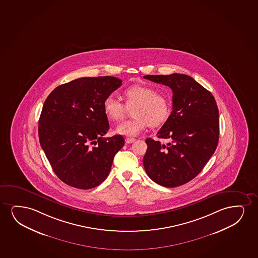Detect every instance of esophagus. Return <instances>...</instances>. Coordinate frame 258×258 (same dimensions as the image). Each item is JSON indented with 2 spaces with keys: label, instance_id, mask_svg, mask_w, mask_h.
<instances>
[{
  "label": "esophagus",
  "instance_id": "esophagus-1",
  "mask_svg": "<svg viewBox=\"0 0 258 258\" xmlns=\"http://www.w3.org/2000/svg\"><path fill=\"white\" fill-rule=\"evenodd\" d=\"M125 142H126V144H132L136 142V138H127L125 139Z\"/></svg>",
  "mask_w": 258,
  "mask_h": 258
}]
</instances>
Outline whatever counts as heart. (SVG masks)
<instances>
[{"label":"heart","mask_w":258,"mask_h":258,"mask_svg":"<svg viewBox=\"0 0 258 258\" xmlns=\"http://www.w3.org/2000/svg\"><path fill=\"white\" fill-rule=\"evenodd\" d=\"M126 104L114 94L105 98L103 111L108 120L119 121L125 116L127 107H134L132 120H124L115 131L118 134L135 137L149 126L157 127L164 123L171 114V101L164 94L157 93L154 87L147 85H135L124 90Z\"/></svg>","instance_id":"obj_1"}]
</instances>
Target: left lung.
Returning a JSON list of instances; mask_svg holds the SVG:
<instances>
[{
  "label": "left lung",
  "instance_id": "obj_1",
  "mask_svg": "<svg viewBox=\"0 0 258 258\" xmlns=\"http://www.w3.org/2000/svg\"><path fill=\"white\" fill-rule=\"evenodd\" d=\"M144 79L171 88L172 111L157 132L147 138L145 171L155 183L177 187L191 181L204 168L219 141V110L213 94L184 74L145 75Z\"/></svg>",
  "mask_w": 258,
  "mask_h": 258
}]
</instances>
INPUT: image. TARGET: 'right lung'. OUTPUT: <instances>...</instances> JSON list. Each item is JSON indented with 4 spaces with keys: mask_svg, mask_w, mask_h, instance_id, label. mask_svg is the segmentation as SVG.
I'll list each match as a JSON object with an SVG mask.
<instances>
[{
    "mask_svg": "<svg viewBox=\"0 0 258 258\" xmlns=\"http://www.w3.org/2000/svg\"><path fill=\"white\" fill-rule=\"evenodd\" d=\"M121 82L111 76L80 78L56 87L44 101L38 121L41 147L55 174L68 185L98 186L123 147L121 135L103 138L109 130L103 101Z\"/></svg>",
    "mask_w": 258,
    "mask_h": 258,
    "instance_id": "obj_1",
    "label": "right lung"
}]
</instances>
